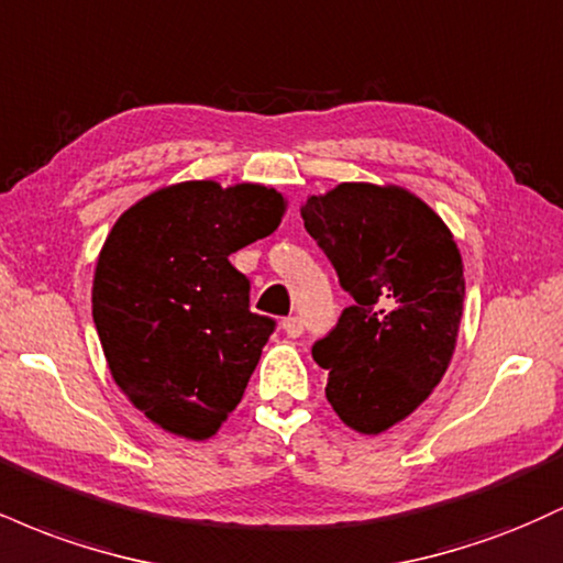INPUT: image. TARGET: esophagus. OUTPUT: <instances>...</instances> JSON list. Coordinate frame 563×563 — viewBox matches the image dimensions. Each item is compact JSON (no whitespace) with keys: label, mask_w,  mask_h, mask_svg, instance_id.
<instances>
[{"label":"esophagus","mask_w":563,"mask_h":563,"mask_svg":"<svg viewBox=\"0 0 563 563\" xmlns=\"http://www.w3.org/2000/svg\"><path fill=\"white\" fill-rule=\"evenodd\" d=\"M301 331H303L301 318H288V320H283V333H286L288 339H299Z\"/></svg>","instance_id":"obj_1"}]
</instances>
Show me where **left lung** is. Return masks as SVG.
I'll use <instances>...</instances> for the list:
<instances>
[{"label":"left lung","mask_w":563,"mask_h":563,"mask_svg":"<svg viewBox=\"0 0 563 563\" xmlns=\"http://www.w3.org/2000/svg\"><path fill=\"white\" fill-rule=\"evenodd\" d=\"M301 219L354 303L312 346L325 397L376 437L416 412L448 373L463 318V256L444 219L399 185L341 183Z\"/></svg>","instance_id":"8db88e82"}]
</instances>
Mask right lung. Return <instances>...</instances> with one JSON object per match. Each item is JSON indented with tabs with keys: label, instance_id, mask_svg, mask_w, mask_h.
<instances>
[{
	"label": "right lung",
	"instance_id": "add662e5",
	"mask_svg": "<svg viewBox=\"0 0 563 563\" xmlns=\"http://www.w3.org/2000/svg\"><path fill=\"white\" fill-rule=\"evenodd\" d=\"M286 209L269 185L190 179L147 192L108 232L95 328L115 386L158 429L203 442L243 399L275 322L249 309L230 254L273 235Z\"/></svg>",
	"mask_w": 563,
	"mask_h": 563
}]
</instances>
